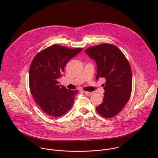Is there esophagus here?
Returning a JSON list of instances; mask_svg holds the SVG:
<instances>
[{
    "label": "esophagus",
    "instance_id": "34e87169",
    "mask_svg": "<svg viewBox=\"0 0 158 158\" xmlns=\"http://www.w3.org/2000/svg\"><path fill=\"white\" fill-rule=\"evenodd\" d=\"M84 93L88 96H91L93 94V92H89V91H84Z\"/></svg>",
    "mask_w": 158,
    "mask_h": 158
}]
</instances>
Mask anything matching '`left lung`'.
<instances>
[{
	"label": "left lung",
	"instance_id": "8db88e82",
	"mask_svg": "<svg viewBox=\"0 0 158 158\" xmlns=\"http://www.w3.org/2000/svg\"><path fill=\"white\" fill-rule=\"evenodd\" d=\"M97 64L96 79H106L104 98L96 107L103 117L112 118L118 114L130 99L132 88V70L122 52L115 45L102 44L85 50Z\"/></svg>",
	"mask_w": 158,
	"mask_h": 158
}]
</instances>
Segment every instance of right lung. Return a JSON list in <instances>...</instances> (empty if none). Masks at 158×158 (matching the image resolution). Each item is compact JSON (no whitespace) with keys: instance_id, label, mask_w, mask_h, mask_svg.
<instances>
[{"instance_id":"1","label":"right lung","mask_w":158,"mask_h":158,"mask_svg":"<svg viewBox=\"0 0 158 158\" xmlns=\"http://www.w3.org/2000/svg\"><path fill=\"white\" fill-rule=\"evenodd\" d=\"M82 50L53 45L38 52L33 59L29 73V85L35 101L47 114L59 117L73 106L77 90L59 85L66 64Z\"/></svg>"}]
</instances>
